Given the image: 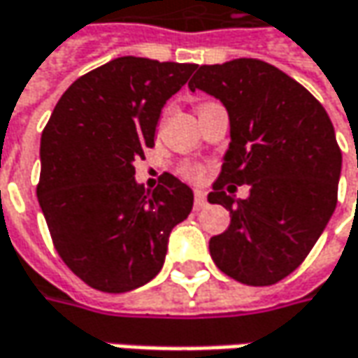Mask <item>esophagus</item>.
I'll return each instance as SVG.
<instances>
[{"instance_id": "esophagus-1", "label": "esophagus", "mask_w": 358, "mask_h": 358, "mask_svg": "<svg viewBox=\"0 0 358 358\" xmlns=\"http://www.w3.org/2000/svg\"><path fill=\"white\" fill-rule=\"evenodd\" d=\"M204 206H206V196H204V192L196 190V192H194V208L202 210Z\"/></svg>"}]
</instances>
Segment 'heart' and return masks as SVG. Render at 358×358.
<instances>
[{"instance_id": "heart-1", "label": "heart", "mask_w": 358, "mask_h": 358, "mask_svg": "<svg viewBox=\"0 0 358 358\" xmlns=\"http://www.w3.org/2000/svg\"><path fill=\"white\" fill-rule=\"evenodd\" d=\"M186 172H188L190 176H198V172H196V170H192V168H186Z\"/></svg>"}]
</instances>
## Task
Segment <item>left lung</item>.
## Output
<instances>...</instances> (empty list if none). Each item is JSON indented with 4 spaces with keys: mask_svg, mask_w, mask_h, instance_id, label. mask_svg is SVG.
<instances>
[{
    "mask_svg": "<svg viewBox=\"0 0 358 358\" xmlns=\"http://www.w3.org/2000/svg\"><path fill=\"white\" fill-rule=\"evenodd\" d=\"M188 87L224 103L230 146L210 204L230 226L210 238V257L230 278L268 287L301 266L336 208L341 148L320 101L285 71L241 57L200 66ZM251 196L236 201V185Z\"/></svg>",
    "mask_w": 358,
    "mask_h": 358,
    "instance_id": "obj_1",
    "label": "left lung"
}]
</instances>
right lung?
<instances>
[{"label": "right lung", "instance_id": "add662e5", "mask_svg": "<svg viewBox=\"0 0 358 358\" xmlns=\"http://www.w3.org/2000/svg\"><path fill=\"white\" fill-rule=\"evenodd\" d=\"M196 64L124 55L78 78L41 134L38 200L55 250L76 276L101 292H128L164 264L172 228L194 194L164 172L138 184L134 162L154 146L162 108Z\"/></svg>", "mask_w": 358, "mask_h": 358}]
</instances>
